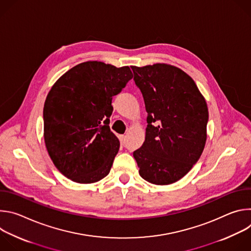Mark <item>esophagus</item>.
<instances>
[{
    "instance_id": "34e87169",
    "label": "esophagus",
    "mask_w": 251,
    "mask_h": 251,
    "mask_svg": "<svg viewBox=\"0 0 251 251\" xmlns=\"http://www.w3.org/2000/svg\"><path fill=\"white\" fill-rule=\"evenodd\" d=\"M119 139H120L121 144H122V145H124V144H125V141H126V136H124V135H120V136H119Z\"/></svg>"
}]
</instances>
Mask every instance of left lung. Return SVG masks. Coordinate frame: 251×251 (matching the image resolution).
Instances as JSON below:
<instances>
[{
	"instance_id": "1",
	"label": "left lung",
	"mask_w": 251,
	"mask_h": 251,
	"mask_svg": "<svg viewBox=\"0 0 251 251\" xmlns=\"http://www.w3.org/2000/svg\"><path fill=\"white\" fill-rule=\"evenodd\" d=\"M145 101V141L133 153L145 181L170 185L186 176L200 159L206 141L208 109L193 78L176 66H131Z\"/></svg>"
}]
</instances>
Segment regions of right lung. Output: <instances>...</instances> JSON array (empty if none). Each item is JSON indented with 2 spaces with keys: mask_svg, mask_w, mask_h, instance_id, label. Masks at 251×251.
I'll list each match as a JSON object with an SVG mask.
<instances>
[{
  "mask_svg": "<svg viewBox=\"0 0 251 251\" xmlns=\"http://www.w3.org/2000/svg\"><path fill=\"white\" fill-rule=\"evenodd\" d=\"M133 77L129 66L79 63L61 75L44 106V138L56 169L71 181L96 183L109 174L120 142L109 127L112 97Z\"/></svg>",
  "mask_w": 251,
  "mask_h": 251,
  "instance_id": "add662e5",
  "label": "right lung"
}]
</instances>
